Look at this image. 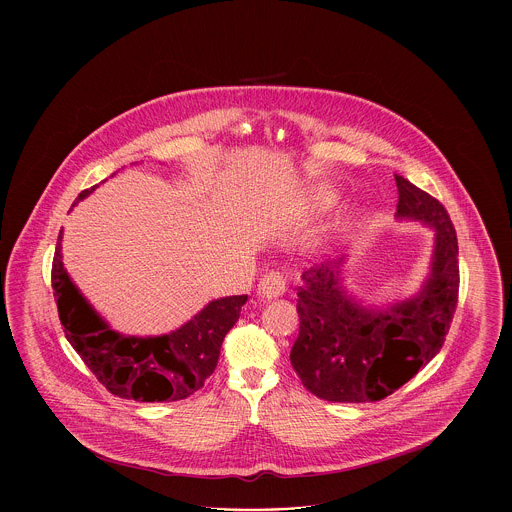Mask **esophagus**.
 I'll return each mask as SVG.
<instances>
[{"label": "esophagus", "instance_id": "1", "mask_svg": "<svg viewBox=\"0 0 512 512\" xmlns=\"http://www.w3.org/2000/svg\"><path fill=\"white\" fill-rule=\"evenodd\" d=\"M284 293H286V276L282 272H268L267 276L261 278L259 288H257V295L263 301L276 299V297H280Z\"/></svg>", "mask_w": 512, "mask_h": 512}]
</instances>
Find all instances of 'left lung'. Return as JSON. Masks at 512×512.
<instances>
[{"instance_id": "left-lung-1", "label": "left lung", "mask_w": 512, "mask_h": 512, "mask_svg": "<svg viewBox=\"0 0 512 512\" xmlns=\"http://www.w3.org/2000/svg\"><path fill=\"white\" fill-rule=\"evenodd\" d=\"M397 220L434 230L430 272L411 299L366 303L343 286L345 257L309 268L297 288L299 336L290 361L301 384L334 403L380 401L428 365L459 297V245L438 199L395 174Z\"/></svg>"}]
</instances>
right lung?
<instances>
[{
    "label": "right lung",
    "instance_id": "1",
    "mask_svg": "<svg viewBox=\"0 0 512 512\" xmlns=\"http://www.w3.org/2000/svg\"><path fill=\"white\" fill-rule=\"evenodd\" d=\"M96 190H84L73 203ZM63 228L51 268V286L65 336L99 382L122 399L142 403L186 399L213 374L220 345L238 322L247 295L209 301L180 328L161 336H126L109 326L82 295L63 265Z\"/></svg>",
    "mask_w": 512,
    "mask_h": 512
}]
</instances>
